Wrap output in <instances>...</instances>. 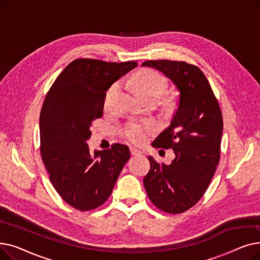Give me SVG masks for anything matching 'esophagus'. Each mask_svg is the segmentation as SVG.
Segmentation results:
<instances>
[{
	"label": "esophagus",
	"mask_w": 260,
	"mask_h": 260,
	"mask_svg": "<svg viewBox=\"0 0 260 260\" xmlns=\"http://www.w3.org/2000/svg\"><path fill=\"white\" fill-rule=\"evenodd\" d=\"M131 154H132L133 156H139V155L142 154V152L140 151V149L136 148V147H131Z\"/></svg>",
	"instance_id": "34e87169"
}]
</instances>
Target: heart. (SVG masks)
I'll use <instances>...</instances> for the list:
<instances>
[{
	"label": "heart",
	"mask_w": 260,
	"mask_h": 260,
	"mask_svg": "<svg viewBox=\"0 0 260 260\" xmlns=\"http://www.w3.org/2000/svg\"><path fill=\"white\" fill-rule=\"evenodd\" d=\"M132 85L140 98H159L167 88V82L157 72L145 70L136 74L132 80ZM118 83L114 84L106 94L105 103H108L111 95L117 90ZM153 129L151 122L131 123L123 132L126 139L134 143H142Z\"/></svg>",
	"instance_id": "obj_1"
}]
</instances>
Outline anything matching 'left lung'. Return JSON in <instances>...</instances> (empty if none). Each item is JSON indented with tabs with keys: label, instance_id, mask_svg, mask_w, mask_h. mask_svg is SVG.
I'll return each mask as SVG.
<instances>
[{
	"label": "left lung",
	"instance_id": "1",
	"mask_svg": "<svg viewBox=\"0 0 260 260\" xmlns=\"http://www.w3.org/2000/svg\"><path fill=\"white\" fill-rule=\"evenodd\" d=\"M142 66L166 75L179 91L170 126L154 140V147L172 148L171 165L149 156L151 169L143 184L155 206L170 214L185 212L206 192L220 157L223 121L208 79L195 65L171 60H149Z\"/></svg>",
	"mask_w": 260,
	"mask_h": 260
}]
</instances>
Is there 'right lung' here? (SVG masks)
Wrapping results in <instances>:
<instances>
[{
  "label": "right lung",
  "instance_id": "obj_1",
  "mask_svg": "<svg viewBox=\"0 0 260 260\" xmlns=\"http://www.w3.org/2000/svg\"><path fill=\"white\" fill-rule=\"evenodd\" d=\"M137 65L77 59L46 94L40 115L41 156L53 187L77 210L102 206L131 157L128 146L119 143L90 154L87 140L92 120L103 115L106 91Z\"/></svg>",
  "mask_w": 260,
  "mask_h": 260
}]
</instances>
